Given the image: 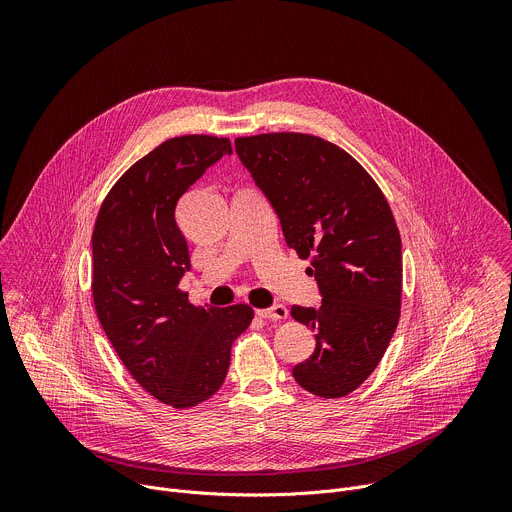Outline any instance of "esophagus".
Returning <instances> with one entry per match:
<instances>
[{"instance_id":"34e87169","label":"esophagus","mask_w":512,"mask_h":512,"mask_svg":"<svg viewBox=\"0 0 512 512\" xmlns=\"http://www.w3.org/2000/svg\"><path fill=\"white\" fill-rule=\"evenodd\" d=\"M255 314H257L259 318H263V320H283V318H287V308L281 306V304H273L271 308L257 310Z\"/></svg>"}]
</instances>
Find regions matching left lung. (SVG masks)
<instances>
[{"mask_svg": "<svg viewBox=\"0 0 512 512\" xmlns=\"http://www.w3.org/2000/svg\"><path fill=\"white\" fill-rule=\"evenodd\" d=\"M235 150L269 200L287 247L310 259L320 308L294 306L316 350L291 371L334 399L377 369L399 322L401 237L375 180L338 145L306 133L237 137Z\"/></svg>", "mask_w": 512, "mask_h": 512, "instance_id": "left-lung-1", "label": "left lung"}]
</instances>
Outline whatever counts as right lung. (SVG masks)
<instances>
[{
  "label": "right lung",
  "mask_w": 512,
  "mask_h": 512,
  "mask_svg": "<svg viewBox=\"0 0 512 512\" xmlns=\"http://www.w3.org/2000/svg\"><path fill=\"white\" fill-rule=\"evenodd\" d=\"M233 148L227 137L182 135L135 162L107 194L93 231V300L131 377L176 409L225 383L231 346L253 310L194 308L178 289L190 271L176 223L180 196Z\"/></svg>",
  "instance_id": "right-lung-1"
}]
</instances>
